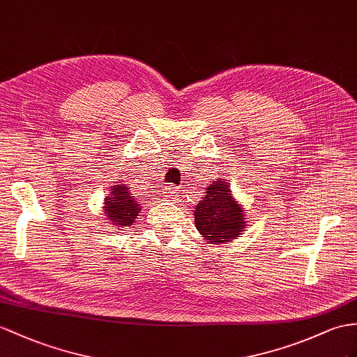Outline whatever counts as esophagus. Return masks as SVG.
<instances>
[{"label":"esophagus","instance_id":"34e87169","mask_svg":"<svg viewBox=\"0 0 357 357\" xmlns=\"http://www.w3.org/2000/svg\"><path fill=\"white\" fill-rule=\"evenodd\" d=\"M163 190H165V192H163L165 197H168V198H176L180 194V188H171V186H168V188H165Z\"/></svg>","mask_w":357,"mask_h":357}]
</instances>
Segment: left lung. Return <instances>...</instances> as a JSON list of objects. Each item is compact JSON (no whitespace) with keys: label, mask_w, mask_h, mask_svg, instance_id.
I'll list each match as a JSON object with an SVG mask.
<instances>
[{"label":"left lung","mask_w":357,"mask_h":357,"mask_svg":"<svg viewBox=\"0 0 357 357\" xmlns=\"http://www.w3.org/2000/svg\"><path fill=\"white\" fill-rule=\"evenodd\" d=\"M245 211L233 198L227 180L216 178L195 206V227L206 242L225 244L245 229Z\"/></svg>","instance_id":"left-lung-1"}]
</instances>
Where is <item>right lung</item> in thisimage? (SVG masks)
Listing matches in <instances>:
<instances>
[{"mask_svg": "<svg viewBox=\"0 0 357 357\" xmlns=\"http://www.w3.org/2000/svg\"><path fill=\"white\" fill-rule=\"evenodd\" d=\"M141 202L130 192L127 185H115L110 188L109 197L104 198V213L115 227H130L141 212Z\"/></svg>", "mask_w": 357, "mask_h": 357, "instance_id": "add662e5", "label": "right lung"}]
</instances>
